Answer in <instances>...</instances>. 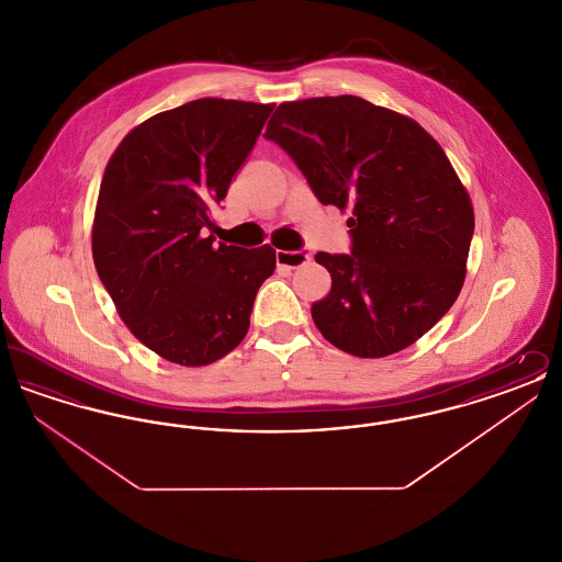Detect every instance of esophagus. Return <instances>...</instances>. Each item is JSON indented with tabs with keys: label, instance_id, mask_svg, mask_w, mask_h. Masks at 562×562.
I'll use <instances>...</instances> for the list:
<instances>
[{
	"label": "esophagus",
	"instance_id": "esophagus-1",
	"mask_svg": "<svg viewBox=\"0 0 562 562\" xmlns=\"http://www.w3.org/2000/svg\"><path fill=\"white\" fill-rule=\"evenodd\" d=\"M276 261L280 268H301L307 261H312V250H278Z\"/></svg>",
	"mask_w": 562,
	"mask_h": 562
}]
</instances>
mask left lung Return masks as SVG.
<instances>
[{
  "instance_id": "8db88e82",
  "label": "left lung",
  "mask_w": 562,
  "mask_h": 562,
  "mask_svg": "<svg viewBox=\"0 0 562 562\" xmlns=\"http://www.w3.org/2000/svg\"><path fill=\"white\" fill-rule=\"evenodd\" d=\"M266 138L322 204L351 213V255H316L333 280L312 305L322 337L358 358L424 337L459 296L474 234L470 193L438 140L413 117L351 94L278 105Z\"/></svg>"
}]
</instances>
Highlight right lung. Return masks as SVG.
Returning a JSON list of instances; mask_svg holds the SVG:
<instances>
[{
  "mask_svg": "<svg viewBox=\"0 0 562 562\" xmlns=\"http://www.w3.org/2000/svg\"><path fill=\"white\" fill-rule=\"evenodd\" d=\"M273 103L198 99L134 126L109 158L92 221V259L120 318L145 348L206 367L238 348L266 244H214L211 209L252 151Z\"/></svg>",
  "mask_w": 562,
  "mask_h": 562,
  "instance_id": "add662e5",
  "label": "right lung"
}]
</instances>
